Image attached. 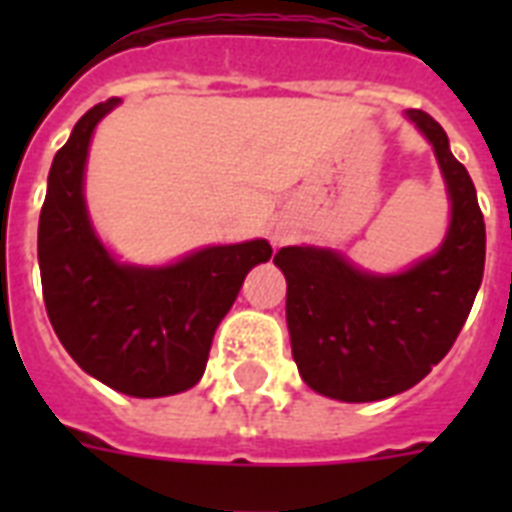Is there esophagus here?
Listing matches in <instances>:
<instances>
[{"instance_id": "obj_1", "label": "esophagus", "mask_w": 512, "mask_h": 512, "mask_svg": "<svg viewBox=\"0 0 512 512\" xmlns=\"http://www.w3.org/2000/svg\"><path fill=\"white\" fill-rule=\"evenodd\" d=\"M276 239H281V236H276Z\"/></svg>"}]
</instances>
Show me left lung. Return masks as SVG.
Listing matches in <instances>:
<instances>
[{
  "label": "left lung",
  "instance_id": "left-lung-1",
  "mask_svg": "<svg viewBox=\"0 0 512 512\" xmlns=\"http://www.w3.org/2000/svg\"><path fill=\"white\" fill-rule=\"evenodd\" d=\"M406 119L425 135L449 196L441 247L406 271L372 273L329 247H281L287 327L300 377L327 398L364 404L404 393L449 353L484 279L486 228L476 185L444 127L425 111Z\"/></svg>",
  "mask_w": 512,
  "mask_h": 512
}]
</instances>
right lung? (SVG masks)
Wrapping results in <instances>:
<instances>
[{
	"instance_id": "right-lung-1",
	"label": "right lung",
	"mask_w": 512,
	"mask_h": 512,
	"mask_svg": "<svg viewBox=\"0 0 512 512\" xmlns=\"http://www.w3.org/2000/svg\"><path fill=\"white\" fill-rule=\"evenodd\" d=\"M119 103L90 108L52 159L39 215L44 305L68 356L90 377L124 396H175L201 380L217 324L273 249L252 239L193 249L167 265L116 260L87 212L84 170L92 132Z\"/></svg>"
}]
</instances>
